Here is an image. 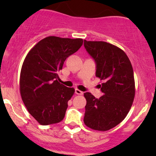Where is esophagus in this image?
I'll use <instances>...</instances> for the list:
<instances>
[{"instance_id": "1", "label": "esophagus", "mask_w": 156, "mask_h": 156, "mask_svg": "<svg viewBox=\"0 0 156 156\" xmlns=\"http://www.w3.org/2000/svg\"><path fill=\"white\" fill-rule=\"evenodd\" d=\"M75 94H78V95H82V94H84V93H83L81 90H80L75 89Z\"/></svg>"}]
</instances>
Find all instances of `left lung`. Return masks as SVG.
<instances>
[{
    "label": "left lung",
    "instance_id": "8db88e82",
    "mask_svg": "<svg viewBox=\"0 0 156 156\" xmlns=\"http://www.w3.org/2000/svg\"><path fill=\"white\" fill-rule=\"evenodd\" d=\"M84 45L97 64L96 76L103 81L100 84L103 95L99 99L84 94V122L93 130L106 131L120 124L131 108L135 96L133 67L126 53L115 45L86 40Z\"/></svg>",
    "mask_w": 156,
    "mask_h": 156
}]
</instances>
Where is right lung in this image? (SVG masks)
<instances>
[{
    "mask_svg": "<svg viewBox=\"0 0 156 156\" xmlns=\"http://www.w3.org/2000/svg\"><path fill=\"white\" fill-rule=\"evenodd\" d=\"M83 44L81 38L49 36L28 53L20 72V91L29 112L41 125L60 122L75 89L59 82L58 72Z\"/></svg>",
    "mask_w": 156,
    "mask_h": 156,
    "instance_id": "add662e5",
    "label": "right lung"
}]
</instances>
